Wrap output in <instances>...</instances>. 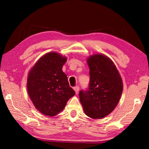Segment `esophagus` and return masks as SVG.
I'll return each instance as SVG.
<instances>
[{
	"instance_id": "esophagus-1",
	"label": "esophagus",
	"mask_w": 149,
	"mask_h": 149,
	"mask_svg": "<svg viewBox=\"0 0 149 149\" xmlns=\"http://www.w3.org/2000/svg\"><path fill=\"white\" fill-rule=\"evenodd\" d=\"M74 89L75 91V93H76V94H78V93H79V87L78 86H76L74 88Z\"/></svg>"
}]
</instances>
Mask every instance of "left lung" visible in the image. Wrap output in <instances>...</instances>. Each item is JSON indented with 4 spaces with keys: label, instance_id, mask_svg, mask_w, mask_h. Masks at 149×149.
<instances>
[{
    "label": "left lung",
    "instance_id": "obj_1",
    "mask_svg": "<svg viewBox=\"0 0 149 149\" xmlns=\"http://www.w3.org/2000/svg\"><path fill=\"white\" fill-rule=\"evenodd\" d=\"M89 84L86 90L79 91L84 110L93 119H101L112 112L118 104L123 91L122 78L109 58L94 54L87 59Z\"/></svg>",
    "mask_w": 149,
    "mask_h": 149
}]
</instances>
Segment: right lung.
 Segmentation results:
<instances>
[{"label": "right lung", "mask_w": 149, "mask_h": 149, "mask_svg": "<svg viewBox=\"0 0 149 149\" xmlns=\"http://www.w3.org/2000/svg\"><path fill=\"white\" fill-rule=\"evenodd\" d=\"M66 60L56 52H49L29 72L27 87L29 97L35 108L46 116L58 114L75 94L62 70Z\"/></svg>", "instance_id": "obj_1"}]
</instances>
